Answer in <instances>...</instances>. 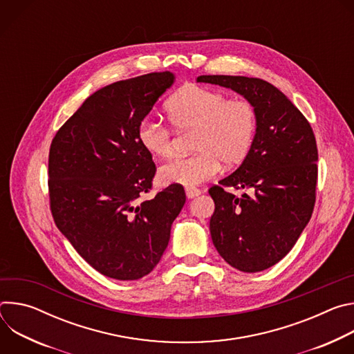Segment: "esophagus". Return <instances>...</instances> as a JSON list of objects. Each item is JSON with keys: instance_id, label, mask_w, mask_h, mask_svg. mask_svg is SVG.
Returning a JSON list of instances; mask_svg holds the SVG:
<instances>
[{"instance_id": "34e87169", "label": "esophagus", "mask_w": 354, "mask_h": 354, "mask_svg": "<svg viewBox=\"0 0 354 354\" xmlns=\"http://www.w3.org/2000/svg\"><path fill=\"white\" fill-rule=\"evenodd\" d=\"M198 194H201V190H200V189H196V187H186V196H187V198L197 197Z\"/></svg>"}]
</instances>
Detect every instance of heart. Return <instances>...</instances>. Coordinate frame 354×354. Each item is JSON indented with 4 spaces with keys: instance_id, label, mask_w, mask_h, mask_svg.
I'll use <instances>...</instances> for the list:
<instances>
[{
    "instance_id": "heart-1",
    "label": "heart",
    "mask_w": 354,
    "mask_h": 354,
    "mask_svg": "<svg viewBox=\"0 0 354 354\" xmlns=\"http://www.w3.org/2000/svg\"><path fill=\"white\" fill-rule=\"evenodd\" d=\"M171 124L178 130L194 129L196 154L178 157L158 172L164 185L193 187L214 178L221 161L234 167L241 164L254 145L258 131V112L249 100L228 96L200 85L180 88L167 104ZM137 140L149 156L169 158L175 151L172 130L153 119H142Z\"/></svg>"
}]
</instances>
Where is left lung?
Returning a JSON list of instances; mask_svg holds the SVG:
<instances>
[{
    "label": "left lung",
    "instance_id": "left-lung-1",
    "mask_svg": "<svg viewBox=\"0 0 354 354\" xmlns=\"http://www.w3.org/2000/svg\"><path fill=\"white\" fill-rule=\"evenodd\" d=\"M242 95L257 108L258 131L248 157L209 193L214 200L210 234L221 258L255 273L281 261L308 224L318 178L314 131L291 100L261 78L200 75ZM225 187L246 188L242 198Z\"/></svg>",
    "mask_w": 354,
    "mask_h": 354
}]
</instances>
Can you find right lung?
<instances>
[{"mask_svg":"<svg viewBox=\"0 0 354 354\" xmlns=\"http://www.w3.org/2000/svg\"><path fill=\"white\" fill-rule=\"evenodd\" d=\"M175 81L151 73L100 88L59 129L48 153L50 210L62 234L99 273L148 274L168 246L186 194L151 190L156 164L137 140L138 123Z\"/></svg>","mask_w":354,"mask_h":354,"instance_id":"1","label":"right lung"}]
</instances>
